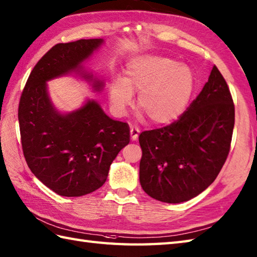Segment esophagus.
I'll use <instances>...</instances> for the list:
<instances>
[{"label": "esophagus", "mask_w": 257, "mask_h": 257, "mask_svg": "<svg viewBox=\"0 0 257 257\" xmlns=\"http://www.w3.org/2000/svg\"><path fill=\"white\" fill-rule=\"evenodd\" d=\"M130 133H131V140L136 141L139 138V135H140V130L136 128V127H131Z\"/></svg>", "instance_id": "esophagus-1"}]
</instances>
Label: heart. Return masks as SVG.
Segmentation results:
<instances>
[{"label": "heart", "mask_w": 257, "mask_h": 257, "mask_svg": "<svg viewBox=\"0 0 257 257\" xmlns=\"http://www.w3.org/2000/svg\"><path fill=\"white\" fill-rule=\"evenodd\" d=\"M193 91V75L187 66L159 56H139L131 60L123 80L110 85V103L119 115L139 92L138 107L154 124L174 121L185 110Z\"/></svg>", "instance_id": "b5f03b06"}]
</instances>
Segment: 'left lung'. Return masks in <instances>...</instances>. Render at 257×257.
<instances>
[{
    "label": "left lung",
    "mask_w": 257,
    "mask_h": 257,
    "mask_svg": "<svg viewBox=\"0 0 257 257\" xmlns=\"http://www.w3.org/2000/svg\"><path fill=\"white\" fill-rule=\"evenodd\" d=\"M234 103L213 66L201 92L177 121L142 132L140 182L158 201L179 203L212 184L229 155Z\"/></svg>",
    "instance_id": "obj_1"
}]
</instances>
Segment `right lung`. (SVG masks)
Returning <instances> with one entry per match:
<instances>
[{"label":"right lung","instance_id":"1","mask_svg":"<svg viewBox=\"0 0 257 257\" xmlns=\"http://www.w3.org/2000/svg\"><path fill=\"white\" fill-rule=\"evenodd\" d=\"M102 43L95 38L55 45L34 67L21 95L19 122L25 161L45 186L64 197L99 189L114 158L130 142L128 124L110 118L95 101L64 115L47 94L46 81L80 69ZM82 75L92 80V76ZM102 87V81H93L96 91Z\"/></svg>","mask_w":257,"mask_h":257}]
</instances>
